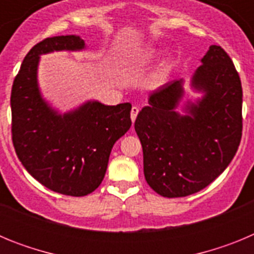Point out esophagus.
I'll list each match as a JSON object with an SVG mask.
<instances>
[{"mask_svg":"<svg viewBox=\"0 0 254 254\" xmlns=\"http://www.w3.org/2000/svg\"><path fill=\"white\" fill-rule=\"evenodd\" d=\"M138 114V108L137 107H132L131 109V120H132V123L136 121V117H137Z\"/></svg>","mask_w":254,"mask_h":254,"instance_id":"1","label":"esophagus"}]
</instances>
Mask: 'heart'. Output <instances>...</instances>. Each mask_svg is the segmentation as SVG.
<instances>
[{
  "mask_svg": "<svg viewBox=\"0 0 254 254\" xmlns=\"http://www.w3.org/2000/svg\"><path fill=\"white\" fill-rule=\"evenodd\" d=\"M159 56V51L155 48H149L146 51H143L140 56L137 57V60L134 61V68L136 69H141L147 67L149 64H151L154 62V60ZM174 64V61H173L172 57H167L164 58L163 62L160 64L159 68L156 69V72L154 73L151 78V84L156 85L163 82L167 76L169 75V72L172 71V67Z\"/></svg>",
  "mask_w": 254,
  "mask_h": 254,
  "instance_id": "heart-1",
  "label": "heart"
}]
</instances>
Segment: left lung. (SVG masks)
<instances>
[{"label":"left lung","mask_w":254,"mask_h":254,"mask_svg":"<svg viewBox=\"0 0 254 254\" xmlns=\"http://www.w3.org/2000/svg\"><path fill=\"white\" fill-rule=\"evenodd\" d=\"M192 85L205 91L188 114L176 109L183 96L182 80L152 91L138 113L134 129L142 145L147 185L163 197H186L207 187L234 158L242 138L243 91L232 58L211 46Z\"/></svg>","instance_id":"obj_1"}]
</instances>
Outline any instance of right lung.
<instances>
[{
	"label": "right lung",
	"mask_w": 254,
	"mask_h": 254,
	"mask_svg": "<svg viewBox=\"0 0 254 254\" xmlns=\"http://www.w3.org/2000/svg\"><path fill=\"white\" fill-rule=\"evenodd\" d=\"M84 47L76 35L46 38L25 56L11 90V134L17 158L44 187L73 197L99 187L114 142L132 125L129 103L89 102L61 116L42 99L37 84L39 56Z\"/></svg>",
	"instance_id": "right-lung-1"
}]
</instances>
